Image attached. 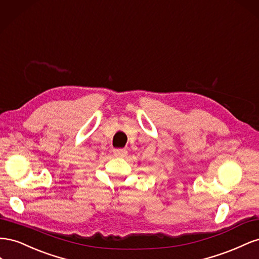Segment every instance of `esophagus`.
I'll return each mask as SVG.
<instances>
[{"mask_svg":"<svg viewBox=\"0 0 259 259\" xmlns=\"http://www.w3.org/2000/svg\"><path fill=\"white\" fill-rule=\"evenodd\" d=\"M127 150L124 149H117V150H114V155L115 157H118V158H124L125 156H127Z\"/></svg>","mask_w":259,"mask_h":259,"instance_id":"obj_1","label":"esophagus"}]
</instances>
